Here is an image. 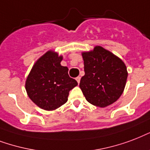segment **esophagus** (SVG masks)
<instances>
[{
	"instance_id": "34e87169",
	"label": "esophagus",
	"mask_w": 150,
	"mask_h": 150,
	"mask_svg": "<svg viewBox=\"0 0 150 150\" xmlns=\"http://www.w3.org/2000/svg\"><path fill=\"white\" fill-rule=\"evenodd\" d=\"M76 81H77V83H80V81H81V77H80V76H77V77L76 78Z\"/></svg>"
}]
</instances>
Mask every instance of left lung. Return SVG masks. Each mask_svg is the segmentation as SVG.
Returning <instances> with one entry per match:
<instances>
[{"label": "left lung", "instance_id": "left-lung-1", "mask_svg": "<svg viewBox=\"0 0 150 150\" xmlns=\"http://www.w3.org/2000/svg\"><path fill=\"white\" fill-rule=\"evenodd\" d=\"M84 76L80 88L86 100L106 107L120 97L127 83V67L122 59L101 46L82 52Z\"/></svg>", "mask_w": 150, "mask_h": 150}]
</instances>
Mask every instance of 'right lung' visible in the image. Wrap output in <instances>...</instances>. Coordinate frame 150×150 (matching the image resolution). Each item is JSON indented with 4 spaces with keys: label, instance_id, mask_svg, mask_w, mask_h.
Wrapping results in <instances>:
<instances>
[{
    "label": "right lung",
    "instance_id": "add662e5",
    "mask_svg": "<svg viewBox=\"0 0 150 150\" xmlns=\"http://www.w3.org/2000/svg\"><path fill=\"white\" fill-rule=\"evenodd\" d=\"M62 58L54 51H47L36 61L26 77V93L42 110L52 111L65 104L69 91L77 85L69 77V69L61 65Z\"/></svg>",
    "mask_w": 150,
    "mask_h": 150
}]
</instances>
